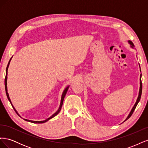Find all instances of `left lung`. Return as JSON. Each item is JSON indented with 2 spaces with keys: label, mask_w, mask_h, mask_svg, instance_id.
Returning a JSON list of instances; mask_svg holds the SVG:
<instances>
[{
  "label": "left lung",
  "mask_w": 148,
  "mask_h": 148,
  "mask_svg": "<svg viewBox=\"0 0 148 148\" xmlns=\"http://www.w3.org/2000/svg\"><path fill=\"white\" fill-rule=\"evenodd\" d=\"M128 44H130V47L132 48V49H134V47H135V46H134V44H133V43L131 41H130V40H128ZM140 71H141V69H140ZM140 91H139V94H138V98H137V99H136V102H135V105L133 106V108L132 109V110H131V111H130V114H128V115L127 116V117L126 118V119L125 120V121H126L127 120H128L130 117H131L132 116V115L133 114V112H134V110H135V108H136V106H137V104H138V102H140V99H141V93H142V83H141V75H140ZM124 121V122H125Z\"/></svg>",
  "instance_id": "left-lung-1"
}]
</instances>
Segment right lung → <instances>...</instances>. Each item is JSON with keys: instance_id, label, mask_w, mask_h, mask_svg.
<instances>
[{"instance_id": "obj_1", "label": "right lung", "mask_w": 148, "mask_h": 148, "mask_svg": "<svg viewBox=\"0 0 148 148\" xmlns=\"http://www.w3.org/2000/svg\"><path fill=\"white\" fill-rule=\"evenodd\" d=\"M12 59V57H11V59H10L9 62H8V65H7V68H6V75H5V92H6V95H7V96L8 99V101H10V104H11L12 106L13 107V109L15 110V112H16V113L18 114V115L20 116V117H21V116L19 115V114L18 113V112H17V111H16V110L15 109V107H14V106H13L12 103V102H11V100H10V99L9 95H8V90H7V74H8V73H7V72H8V66H9V65H10V61H11ZM69 88V86H66V87L65 88V89H64V90L63 92H62V96H61L60 104V106H59V109H58V110H57L56 112H55L54 114H53V115H52L50 117H49L48 119H46V120H42V121H33V120H30L25 119H23V120H25V121H27V122H31V123H45V122H47V121H48L49 120L51 119L52 118L54 117L55 116H56V115H57L58 114H59V113L60 112V110H61V108H62V104H63V102H64V97H65V95H66V92H67V91H68ZM21 118H22V117H21Z\"/></svg>"}]
</instances>
